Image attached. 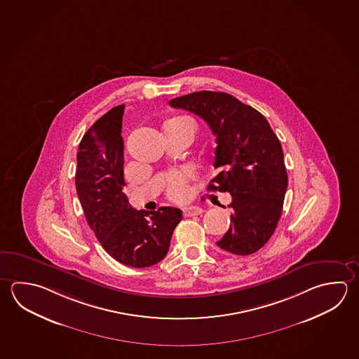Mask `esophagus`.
<instances>
[{
  "instance_id": "1",
  "label": "esophagus",
  "mask_w": 359,
  "mask_h": 359,
  "mask_svg": "<svg viewBox=\"0 0 359 359\" xmlns=\"http://www.w3.org/2000/svg\"><path fill=\"white\" fill-rule=\"evenodd\" d=\"M203 212V208H200V206H189V208H186V209L183 210V215L184 216H196V215H201Z\"/></svg>"
}]
</instances>
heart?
Returning a JSON list of instances; mask_svg holds the SVG:
<instances>
[{"label":"heart","instance_id":"b5f03b06","mask_svg":"<svg viewBox=\"0 0 359 359\" xmlns=\"http://www.w3.org/2000/svg\"><path fill=\"white\" fill-rule=\"evenodd\" d=\"M192 178L191 170H182L175 172L170 176L167 184V195L175 201H182L189 195V180Z\"/></svg>","mask_w":359,"mask_h":359}]
</instances>
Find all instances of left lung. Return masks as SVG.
<instances>
[{
    "label": "left lung",
    "instance_id": "left-lung-1",
    "mask_svg": "<svg viewBox=\"0 0 359 359\" xmlns=\"http://www.w3.org/2000/svg\"><path fill=\"white\" fill-rule=\"evenodd\" d=\"M170 104L200 116L216 137L220 172L208 189L229 192L233 210L217 247L236 255L258 252L280 222L288 183L278 137L259 111L225 92H194Z\"/></svg>",
    "mask_w": 359,
    "mask_h": 359
}]
</instances>
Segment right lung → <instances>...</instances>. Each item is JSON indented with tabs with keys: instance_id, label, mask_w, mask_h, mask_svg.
I'll return each mask as SVG.
<instances>
[{
	"instance_id": "1",
	"label": "right lung",
	"mask_w": 359,
	"mask_h": 359,
	"mask_svg": "<svg viewBox=\"0 0 359 359\" xmlns=\"http://www.w3.org/2000/svg\"><path fill=\"white\" fill-rule=\"evenodd\" d=\"M125 104L115 106L92 125L79 143L76 189L86 220L109 255L128 267H149L168 253L182 211L131 208L124 194Z\"/></svg>"
}]
</instances>
